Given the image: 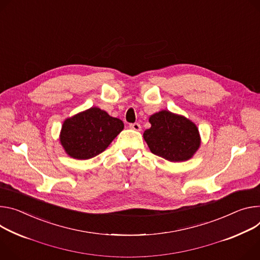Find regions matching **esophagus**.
Wrapping results in <instances>:
<instances>
[{
	"instance_id": "1",
	"label": "esophagus",
	"mask_w": 260,
	"mask_h": 260,
	"mask_svg": "<svg viewBox=\"0 0 260 260\" xmlns=\"http://www.w3.org/2000/svg\"><path fill=\"white\" fill-rule=\"evenodd\" d=\"M129 128L139 132V131H141V125L139 123H131L129 124Z\"/></svg>"
}]
</instances>
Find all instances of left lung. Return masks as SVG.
I'll return each instance as SVG.
<instances>
[{
  "label": "left lung",
  "mask_w": 260,
  "mask_h": 260,
  "mask_svg": "<svg viewBox=\"0 0 260 260\" xmlns=\"http://www.w3.org/2000/svg\"><path fill=\"white\" fill-rule=\"evenodd\" d=\"M151 127L143 134L150 151L170 161L191 158L200 146L197 126L185 117L160 111L149 118Z\"/></svg>",
  "instance_id": "8db88e82"
}]
</instances>
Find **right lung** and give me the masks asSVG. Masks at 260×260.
<instances>
[{"instance_id":"1","label":"right lung","mask_w":260,"mask_h":260,"mask_svg":"<svg viewBox=\"0 0 260 260\" xmlns=\"http://www.w3.org/2000/svg\"><path fill=\"white\" fill-rule=\"evenodd\" d=\"M123 127L120 119L91 108L64 121L60 141L68 155L88 159L102 153Z\"/></svg>"}]
</instances>
